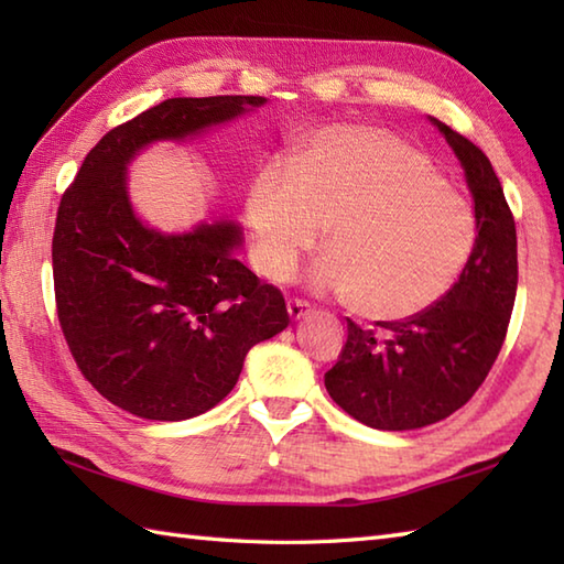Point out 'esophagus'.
Returning <instances> with one entry per match:
<instances>
[{"instance_id":"obj_1","label":"esophagus","mask_w":564,"mask_h":564,"mask_svg":"<svg viewBox=\"0 0 564 564\" xmlns=\"http://www.w3.org/2000/svg\"><path fill=\"white\" fill-rule=\"evenodd\" d=\"M310 313V303L301 301V297H293V301H289V315L291 319H301Z\"/></svg>"}]
</instances>
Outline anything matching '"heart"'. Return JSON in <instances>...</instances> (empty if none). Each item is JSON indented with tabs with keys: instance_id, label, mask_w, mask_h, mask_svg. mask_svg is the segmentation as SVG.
Returning <instances> with one entry per match:
<instances>
[{
	"instance_id": "1",
	"label": "heart",
	"mask_w": 564,
	"mask_h": 564,
	"mask_svg": "<svg viewBox=\"0 0 564 564\" xmlns=\"http://www.w3.org/2000/svg\"><path fill=\"white\" fill-rule=\"evenodd\" d=\"M263 275L289 281L327 227L313 285L349 295L356 313L406 319L446 295L473 257L477 218L424 152L382 128L317 133L291 166L247 198Z\"/></svg>"
}]
</instances>
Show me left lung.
<instances>
[{
    "mask_svg": "<svg viewBox=\"0 0 564 564\" xmlns=\"http://www.w3.org/2000/svg\"><path fill=\"white\" fill-rule=\"evenodd\" d=\"M460 160L470 186L477 239L460 279L426 313L380 329L346 319L339 361L325 373L329 398L382 431L436 424L473 398L507 339L517 301V225L487 154L431 118Z\"/></svg>",
    "mask_w": 564,
    "mask_h": 564,
    "instance_id": "left-lung-1",
    "label": "left lung"
}]
</instances>
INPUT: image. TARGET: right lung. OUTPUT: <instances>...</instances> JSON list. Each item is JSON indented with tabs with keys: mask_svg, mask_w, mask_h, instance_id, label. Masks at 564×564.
Returning <instances> with one entry per match:
<instances>
[{
	"mask_svg": "<svg viewBox=\"0 0 564 564\" xmlns=\"http://www.w3.org/2000/svg\"><path fill=\"white\" fill-rule=\"evenodd\" d=\"M267 104L263 97L166 99L109 130L59 198L55 307L82 376L121 410L182 422L213 410L254 344L289 327L283 293L235 249V223L162 235L128 200L126 164L154 140H184Z\"/></svg>",
	"mask_w": 564,
	"mask_h": 564,
	"instance_id": "1",
	"label": "right lung"
}]
</instances>
